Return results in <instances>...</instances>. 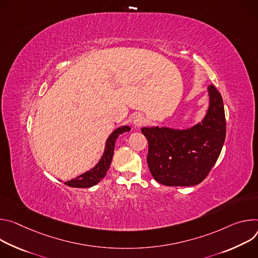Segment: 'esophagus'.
Here are the masks:
<instances>
[{
    "label": "esophagus",
    "mask_w": 258,
    "mask_h": 258,
    "mask_svg": "<svg viewBox=\"0 0 258 258\" xmlns=\"http://www.w3.org/2000/svg\"><path fill=\"white\" fill-rule=\"evenodd\" d=\"M146 122V119L144 117V114L142 113H136L135 116L133 117V125L135 127H140L145 124Z\"/></svg>",
    "instance_id": "34e87169"
}]
</instances>
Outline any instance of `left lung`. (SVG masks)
Listing matches in <instances>:
<instances>
[{"label": "left lung", "mask_w": 258, "mask_h": 258, "mask_svg": "<svg viewBox=\"0 0 258 258\" xmlns=\"http://www.w3.org/2000/svg\"><path fill=\"white\" fill-rule=\"evenodd\" d=\"M209 107L201 123L188 129L144 127L149 141L147 162L153 177L168 186L202 182L216 163L225 139V116L220 93L208 86Z\"/></svg>", "instance_id": "8db88e82"}]
</instances>
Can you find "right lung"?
I'll return each mask as SVG.
<instances>
[{
  "mask_svg": "<svg viewBox=\"0 0 258 258\" xmlns=\"http://www.w3.org/2000/svg\"><path fill=\"white\" fill-rule=\"evenodd\" d=\"M128 131H130L129 126H122L112 131V133L108 136L106 140L104 153L102 154V157L96 164V166L87 171V172H85L64 183L72 187H91L97 184L106 175V172L112 160L114 144H116L117 138L120 134Z\"/></svg>",
  "mask_w": 258,
  "mask_h": 258,
  "instance_id": "1",
  "label": "right lung"
}]
</instances>
